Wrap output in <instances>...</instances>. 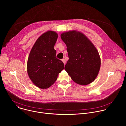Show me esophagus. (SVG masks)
I'll use <instances>...</instances> for the list:
<instances>
[{"instance_id":"34e87169","label":"esophagus","mask_w":126,"mask_h":126,"mask_svg":"<svg viewBox=\"0 0 126 126\" xmlns=\"http://www.w3.org/2000/svg\"><path fill=\"white\" fill-rule=\"evenodd\" d=\"M62 62H63V63L64 64V65L66 64V60L64 59H62Z\"/></svg>"}]
</instances>
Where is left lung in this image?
<instances>
[{
  "label": "left lung",
  "instance_id": "left-lung-1",
  "mask_svg": "<svg viewBox=\"0 0 126 126\" xmlns=\"http://www.w3.org/2000/svg\"><path fill=\"white\" fill-rule=\"evenodd\" d=\"M61 37L67 46L69 60L65 70L69 75L80 85L92 82L97 77L101 66L95 47L83 34L76 31L63 33Z\"/></svg>",
  "mask_w": 126,
  "mask_h": 126
}]
</instances>
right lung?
I'll list each match as a JSON object with an SVG mask.
<instances>
[{
    "label": "right lung",
    "instance_id": "add662e5",
    "mask_svg": "<svg viewBox=\"0 0 126 126\" xmlns=\"http://www.w3.org/2000/svg\"><path fill=\"white\" fill-rule=\"evenodd\" d=\"M57 38L54 31L44 33L35 42L29 54L28 74L34 84L41 89L48 88L54 83L64 68L63 62L56 57L54 48Z\"/></svg>",
    "mask_w": 126,
    "mask_h": 126
}]
</instances>
